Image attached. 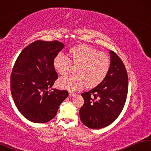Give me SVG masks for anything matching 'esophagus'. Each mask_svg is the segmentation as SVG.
<instances>
[{
    "instance_id": "34e87169",
    "label": "esophagus",
    "mask_w": 151,
    "mask_h": 151,
    "mask_svg": "<svg viewBox=\"0 0 151 151\" xmlns=\"http://www.w3.org/2000/svg\"><path fill=\"white\" fill-rule=\"evenodd\" d=\"M75 93H73V92H69V96H74L75 95Z\"/></svg>"
}]
</instances>
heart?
Wrapping results in <instances>:
<instances>
[{
	"instance_id": "obj_1",
	"label": "heart",
	"mask_w": 151,
	"mask_h": 151,
	"mask_svg": "<svg viewBox=\"0 0 151 151\" xmlns=\"http://www.w3.org/2000/svg\"><path fill=\"white\" fill-rule=\"evenodd\" d=\"M70 53L74 65L77 66V74L61 78V87L75 91L86 85L87 88H92L104 80L110 68V58L106 53L86 45L76 46L71 48ZM53 66L58 73L64 75L70 72L72 62L67 56L60 52L53 60Z\"/></svg>"
}]
</instances>
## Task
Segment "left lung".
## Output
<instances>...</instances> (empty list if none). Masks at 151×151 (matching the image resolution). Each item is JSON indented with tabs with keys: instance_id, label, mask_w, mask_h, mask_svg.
<instances>
[{
	"instance_id": "obj_1",
	"label": "left lung",
	"mask_w": 151,
	"mask_h": 151,
	"mask_svg": "<svg viewBox=\"0 0 151 151\" xmlns=\"http://www.w3.org/2000/svg\"><path fill=\"white\" fill-rule=\"evenodd\" d=\"M111 65L106 78L96 87L81 94L85 103L79 111L83 123L90 129H102L121 114L128 93L126 68L115 52L110 50Z\"/></svg>"
}]
</instances>
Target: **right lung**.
Returning a JSON list of instances; mask_svg holds the SVG:
<instances>
[{
	"instance_id": "add662e5",
	"label": "right lung",
	"mask_w": 151,
	"mask_h": 151,
	"mask_svg": "<svg viewBox=\"0 0 151 151\" xmlns=\"http://www.w3.org/2000/svg\"><path fill=\"white\" fill-rule=\"evenodd\" d=\"M65 47L57 40H36L18 57L11 76V91L19 112L29 121L44 123L57 114L67 91L53 88L58 78L53 66L56 55Z\"/></svg>"
}]
</instances>
